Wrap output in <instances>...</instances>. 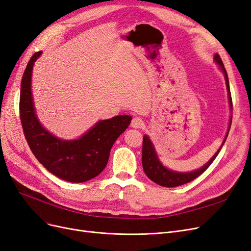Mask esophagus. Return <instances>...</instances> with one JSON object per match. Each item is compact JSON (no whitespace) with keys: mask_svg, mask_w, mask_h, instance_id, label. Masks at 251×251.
I'll return each mask as SVG.
<instances>
[{"mask_svg":"<svg viewBox=\"0 0 251 251\" xmlns=\"http://www.w3.org/2000/svg\"><path fill=\"white\" fill-rule=\"evenodd\" d=\"M144 126V121L140 117H133L131 120V127L132 128H142Z\"/></svg>","mask_w":251,"mask_h":251,"instance_id":"esophagus-1","label":"esophagus"}]
</instances>
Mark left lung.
Masks as SVG:
<instances>
[{
	"label": "left lung",
	"mask_w": 251,
	"mask_h": 251,
	"mask_svg": "<svg viewBox=\"0 0 251 251\" xmlns=\"http://www.w3.org/2000/svg\"><path fill=\"white\" fill-rule=\"evenodd\" d=\"M214 61L219 65V69L225 74L227 94H228L229 107L231 109V108H233V102H231V96H230V91H229V82H228L226 70V68L224 66V63H222L218 53H216L214 55ZM230 124H231V116H230L228 129H227L226 135L225 140H224V143L221 144L220 148L218 149V151L214 154V156H213L212 158L205 165L201 166V169L192 171V172H188V173H179V172H175V171H171L169 169H166L165 166L160 162L158 156H157L155 148H154V146H153V144L150 140V137L148 135H144V137H143L142 162H143V169L145 171V174L147 175V177L149 178L150 180H152L153 182H155L156 184H158V185H160V186H164V187H177V186H180V185L189 183L192 180L198 178L199 176H201L203 172H205L209 168L210 164L213 161H214V159L216 158V156L220 152L222 146L225 145V143L226 141V137H227L229 128H230Z\"/></svg>",
	"instance_id": "left-lung-1"
}]
</instances>
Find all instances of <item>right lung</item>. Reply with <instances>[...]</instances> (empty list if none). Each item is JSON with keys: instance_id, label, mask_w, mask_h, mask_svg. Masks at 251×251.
<instances>
[{"instance_id": "obj_1", "label": "right lung", "mask_w": 251, "mask_h": 251, "mask_svg": "<svg viewBox=\"0 0 251 251\" xmlns=\"http://www.w3.org/2000/svg\"><path fill=\"white\" fill-rule=\"evenodd\" d=\"M41 53L37 51L33 54L22 79L20 117L25 140L36 158L52 175L72 183L89 181L104 170L111 147L132 118L122 115L98 121L73 141H64L51 134L36 116L31 90L33 66Z\"/></svg>"}]
</instances>
